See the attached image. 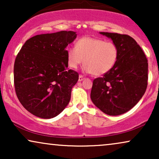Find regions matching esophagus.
<instances>
[{
	"label": "esophagus",
	"mask_w": 159,
	"mask_h": 159,
	"mask_svg": "<svg viewBox=\"0 0 159 159\" xmlns=\"http://www.w3.org/2000/svg\"><path fill=\"white\" fill-rule=\"evenodd\" d=\"M84 79V76H82V75H80L79 76V81L80 82H81V81H82V80H83Z\"/></svg>",
	"instance_id": "obj_1"
}]
</instances>
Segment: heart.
I'll use <instances>...</instances> for the list:
<instances>
[{
    "label": "heart",
    "instance_id": "b5f03b06",
    "mask_svg": "<svg viewBox=\"0 0 159 159\" xmlns=\"http://www.w3.org/2000/svg\"><path fill=\"white\" fill-rule=\"evenodd\" d=\"M68 66L76 69L82 63L84 70L93 75L109 72L119 58V48L114 43L103 39L83 37L77 41L75 48L66 50Z\"/></svg>",
    "mask_w": 159,
    "mask_h": 159
}]
</instances>
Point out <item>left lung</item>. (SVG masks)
Masks as SVG:
<instances>
[{
	"label": "left lung",
	"mask_w": 159,
	"mask_h": 159,
	"mask_svg": "<svg viewBox=\"0 0 159 159\" xmlns=\"http://www.w3.org/2000/svg\"><path fill=\"white\" fill-rule=\"evenodd\" d=\"M100 34L111 38L119 48V58L109 72L93 80L90 98L105 114L117 116L134 107L148 85V60L135 40L127 34Z\"/></svg>",
	"instance_id": "left-lung-1"
}]
</instances>
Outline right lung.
<instances>
[{
  "label": "right lung",
  "mask_w": 159,
  "mask_h": 159,
  "mask_svg": "<svg viewBox=\"0 0 159 159\" xmlns=\"http://www.w3.org/2000/svg\"><path fill=\"white\" fill-rule=\"evenodd\" d=\"M77 38L73 31L35 35L26 41L14 62L16 94L34 116L51 119L68 105L79 74L68 69L66 48Z\"/></svg>",
  "instance_id": "add662e5"
}]
</instances>
